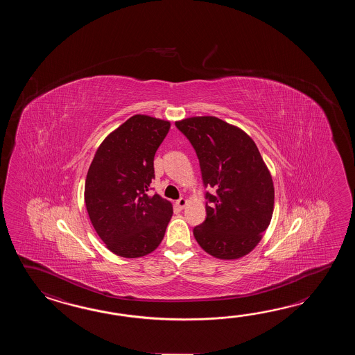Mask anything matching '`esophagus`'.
I'll return each mask as SVG.
<instances>
[{
  "label": "esophagus",
  "mask_w": 355,
  "mask_h": 355,
  "mask_svg": "<svg viewBox=\"0 0 355 355\" xmlns=\"http://www.w3.org/2000/svg\"><path fill=\"white\" fill-rule=\"evenodd\" d=\"M187 204H188V200L184 199V198H180V199L176 202V205H178L180 209H184V208L187 207Z\"/></svg>",
  "instance_id": "1"
}]
</instances>
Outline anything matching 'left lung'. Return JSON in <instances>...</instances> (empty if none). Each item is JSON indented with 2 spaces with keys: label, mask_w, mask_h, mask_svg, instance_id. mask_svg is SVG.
Wrapping results in <instances>:
<instances>
[{
  "label": "left lung",
  "mask_w": 355,
  "mask_h": 355,
  "mask_svg": "<svg viewBox=\"0 0 355 355\" xmlns=\"http://www.w3.org/2000/svg\"><path fill=\"white\" fill-rule=\"evenodd\" d=\"M176 127L193 144L207 193V218L193 231L211 257L236 260L263 239L274 211V185L269 168L252 138L216 116H191Z\"/></svg>",
  "instance_id": "1"
}]
</instances>
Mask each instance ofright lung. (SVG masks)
<instances>
[{
  "instance_id": "add662e5",
  "label": "right lung",
  "mask_w": 355,
  "mask_h": 355,
  "mask_svg": "<svg viewBox=\"0 0 355 355\" xmlns=\"http://www.w3.org/2000/svg\"><path fill=\"white\" fill-rule=\"evenodd\" d=\"M170 121L137 114L98 146L85 181L91 223L106 248L121 257H144L159 248L173 204L148 196L153 159Z\"/></svg>"
}]
</instances>
